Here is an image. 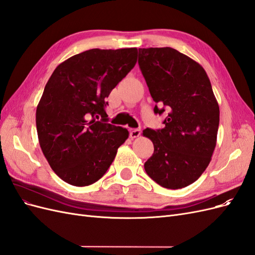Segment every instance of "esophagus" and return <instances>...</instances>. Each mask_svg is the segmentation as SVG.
Segmentation results:
<instances>
[{
	"instance_id": "obj_1",
	"label": "esophagus",
	"mask_w": 255,
	"mask_h": 255,
	"mask_svg": "<svg viewBox=\"0 0 255 255\" xmlns=\"http://www.w3.org/2000/svg\"><path fill=\"white\" fill-rule=\"evenodd\" d=\"M141 134V130L139 128H134V129H130L129 132V137L132 138V139H134V138H137L139 137Z\"/></svg>"
}]
</instances>
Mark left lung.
<instances>
[{"label": "left lung", "mask_w": 255, "mask_h": 255, "mask_svg": "<svg viewBox=\"0 0 255 255\" xmlns=\"http://www.w3.org/2000/svg\"><path fill=\"white\" fill-rule=\"evenodd\" d=\"M140 70L153 101L154 113L167 112L164 128H145L153 155L144 170L169 189L186 187L205 171L217 142L219 105L203 67L172 48L139 49Z\"/></svg>", "instance_id": "1"}]
</instances>
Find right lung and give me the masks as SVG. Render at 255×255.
<instances>
[{
    "label": "right lung",
    "mask_w": 255,
    "mask_h": 255,
    "mask_svg": "<svg viewBox=\"0 0 255 255\" xmlns=\"http://www.w3.org/2000/svg\"><path fill=\"white\" fill-rule=\"evenodd\" d=\"M137 49H91L59 64L37 105L38 140L52 170L88 186L112 165L128 130L106 123L105 99L137 61Z\"/></svg>",
    "instance_id": "right-lung-1"
}]
</instances>
